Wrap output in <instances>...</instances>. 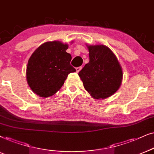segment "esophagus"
Listing matches in <instances>:
<instances>
[{"mask_svg":"<svg viewBox=\"0 0 154 154\" xmlns=\"http://www.w3.org/2000/svg\"><path fill=\"white\" fill-rule=\"evenodd\" d=\"M82 67H77V68H76V71H77V73H78L81 70Z\"/></svg>","mask_w":154,"mask_h":154,"instance_id":"34e87169","label":"esophagus"}]
</instances>
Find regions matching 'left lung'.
I'll use <instances>...</instances> for the list:
<instances>
[{
	"label": "left lung",
	"instance_id": "8db88e82",
	"mask_svg": "<svg viewBox=\"0 0 154 154\" xmlns=\"http://www.w3.org/2000/svg\"><path fill=\"white\" fill-rule=\"evenodd\" d=\"M89 62L79 71L84 87L94 99L112 96L122 83V67L117 58L104 45H89Z\"/></svg>",
	"mask_w": 154,
	"mask_h": 154
}]
</instances>
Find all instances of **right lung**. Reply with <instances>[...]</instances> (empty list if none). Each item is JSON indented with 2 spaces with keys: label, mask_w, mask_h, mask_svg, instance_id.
Instances as JSON below:
<instances>
[{
  "label": "right lung",
  "mask_w": 154,
  "mask_h": 154,
  "mask_svg": "<svg viewBox=\"0 0 154 154\" xmlns=\"http://www.w3.org/2000/svg\"><path fill=\"white\" fill-rule=\"evenodd\" d=\"M67 44L47 42L32 53L28 60L26 77L33 92L42 97L55 94L69 73L76 69L70 65L72 56Z\"/></svg>",
  "instance_id": "obj_1"
}]
</instances>
